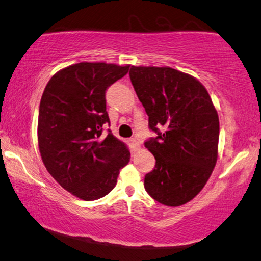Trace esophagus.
Returning <instances> with one entry per match:
<instances>
[{
    "label": "esophagus",
    "mask_w": 261,
    "mask_h": 261,
    "mask_svg": "<svg viewBox=\"0 0 261 261\" xmlns=\"http://www.w3.org/2000/svg\"><path fill=\"white\" fill-rule=\"evenodd\" d=\"M129 142H130V144H132V147H133L134 149H139L140 148V142L136 139H130L129 140Z\"/></svg>",
    "instance_id": "34e87169"
}]
</instances>
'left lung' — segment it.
I'll use <instances>...</instances> for the list:
<instances>
[{
	"instance_id": "left-lung-1",
	"label": "left lung",
	"mask_w": 261,
	"mask_h": 261,
	"mask_svg": "<svg viewBox=\"0 0 261 261\" xmlns=\"http://www.w3.org/2000/svg\"><path fill=\"white\" fill-rule=\"evenodd\" d=\"M129 77L157 133L144 143L156 159L144 188L158 203L180 206L199 194L216 166L218 112L205 87L187 73L132 66Z\"/></svg>"
}]
</instances>
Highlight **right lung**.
I'll use <instances>...</instances> for the list:
<instances>
[{
    "label": "right lung",
    "mask_w": 261,
    "mask_h": 261,
    "mask_svg": "<svg viewBox=\"0 0 261 261\" xmlns=\"http://www.w3.org/2000/svg\"><path fill=\"white\" fill-rule=\"evenodd\" d=\"M129 65L77 63L58 71L41 97L38 141L47 171L68 193L84 200L104 197L130 158L109 123L107 89L127 74Z\"/></svg>",
    "instance_id": "obj_1"
}]
</instances>
